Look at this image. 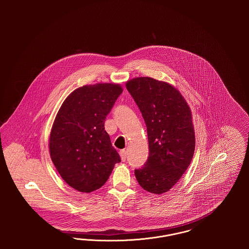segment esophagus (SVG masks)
I'll use <instances>...</instances> for the list:
<instances>
[{
  "instance_id": "1",
  "label": "esophagus",
  "mask_w": 249,
  "mask_h": 249,
  "mask_svg": "<svg viewBox=\"0 0 249 249\" xmlns=\"http://www.w3.org/2000/svg\"><path fill=\"white\" fill-rule=\"evenodd\" d=\"M119 155H120V158H121V160H122L123 161H125V160H127V152H126L125 149L120 150V151H119Z\"/></svg>"
}]
</instances>
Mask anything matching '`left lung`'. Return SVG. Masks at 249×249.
Returning <instances> with one entry per match:
<instances>
[{"label":"left lung","mask_w":249,"mask_h":249,"mask_svg":"<svg viewBox=\"0 0 249 249\" xmlns=\"http://www.w3.org/2000/svg\"><path fill=\"white\" fill-rule=\"evenodd\" d=\"M145 122L149 156L134 174L143 190L161 194L171 190L191 162L195 134L191 112L182 95L171 85L151 77L126 84Z\"/></svg>","instance_id":"obj_1"}]
</instances>
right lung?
Returning a JSON list of instances; mask_svg holds the SVG:
<instances>
[{
	"mask_svg": "<svg viewBox=\"0 0 249 249\" xmlns=\"http://www.w3.org/2000/svg\"><path fill=\"white\" fill-rule=\"evenodd\" d=\"M122 91L117 84L84 86L59 108L50 133V157L74 190L88 193L100 189L121 161L105 130V120Z\"/></svg>",
	"mask_w": 249,
	"mask_h": 249,
	"instance_id": "right-lung-1",
	"label": "right lung"
}]
</instances>
